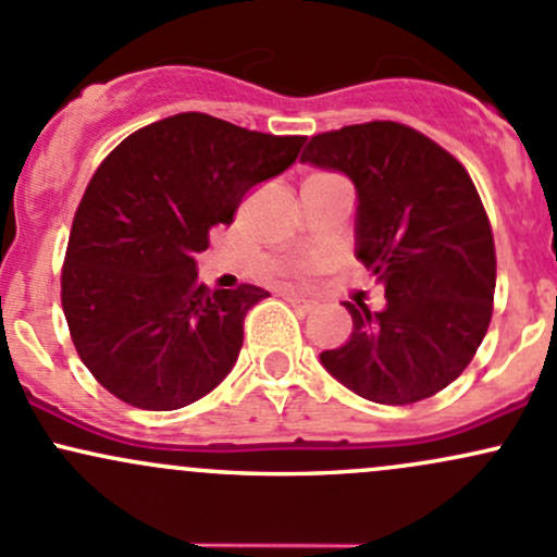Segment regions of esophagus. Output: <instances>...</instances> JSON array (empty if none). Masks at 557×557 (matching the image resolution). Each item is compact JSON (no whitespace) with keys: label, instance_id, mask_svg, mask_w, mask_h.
<instances>
[{"label":"esophagus","instance_id":"obj_1","mask_svg":"<svg viewBox=\"0 0 557 557\" xmlns=\"http://www.w3.org/2000/svg\"><path fill=\"white\" fill-rule=\"evenodd\" d=\"M286 302H289L295 310H300V313H310V310H315V302L305 300L300 295H286Z\"/></svg>","mask_w":557,"mask_h":557}]
</instances>
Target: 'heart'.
<instances>
[{
	"label": "heart",
	"instance_id": "heart-1",
	"mask_svg": "<svg viewBox=\"0 0 557 557\" xmlns=\"http://www.w3.org/2000/svg\"><path fill=\"white\" fill-rule=\"evenodd\" d=\"M313 262L310 260H297V262H292L289 268H286V276H289L292 281H305L310 276V273H313Z\"/></svg>",
	"mask_w": 557,
	"mask_h": 557
}]
</instances>
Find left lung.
Returning a JSON list of instances; mask_svg holds the SVG:
<instances>
[{"instance_id":"1","label":"left lung","mask_w":557,"mask_h":557,"mask_svg":"<svg viewBox=\"0 0 557 557\" xmlns=\"http://www.w3.org/2000/svg\"><path fill=\"white\" fill-rule=\"evenodd\" d=\"M300 161L356 185V257L387 300L376 313L345 302L352 332L321 363L374 404L435 396L465 372L492 321L494 236L468 170L398 122L313 135Z\"/></svg>"}]
</instances>
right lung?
Masks as SVG:
<instances>
[{
  "mask_svg": "<svg viewBox=\"0 0 557 557\" xmlns=\"http://www.w3.org/2000/svg\"><path fill=\"white\" fill-rule=\"evenodd\" d=\"M305 137L177 113L119 143L71 225L61 300L76 352L124 404L172 411L225 380L244 315L265 289H207L196 255L257 183L295 164Z\"/></svg>",
  "mask_w": 557,
  "mask_h": 557,
  "instance_id": "1",
  "label": "right lung"
}]
</instances>
